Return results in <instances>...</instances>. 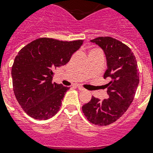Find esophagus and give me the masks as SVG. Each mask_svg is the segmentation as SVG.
Returning a JSON list of instances; mask_svg holds the SVG:
<instances>
[{
	"mask_svg": "<svg viewBox=\"0 0 153 153\" xmlns=\"http://www.w3.org/2000/svg\"><path fill=\"white\" fill-rule=\"evenodd\" d=\"M77 88H79V90H81V91L85 90V88H82V86H79V85H78V86H77Z\"/></svg>",
	"mask_w": 153,
	"mask_h": 153,
	"instance_id": "34e87169",
	"label": "esophagus"
}]
</instances>
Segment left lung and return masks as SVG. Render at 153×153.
Here are the masks:
<instances>
[{
  "instance_id": "obj_1",
  "label": "left lung",
  "mask_w": 153,
  "mask_h": 153,
  "mask_svg": "<svg viewBox=\"0 0 153 153\" xmlns=\"http://www.w3.org/2000/svg\"><path fill=\"white\" fill-rule=\"evenodd\" d=\"M91 42L106 55L107 69L103 78H110L105 85L109 98L100 100L92 96L82 106V111L92 124L106 126L118 120L131 104L139 83L138 65L131 50L117 39L101 36Z\"/></svg>"
}]
</instances>
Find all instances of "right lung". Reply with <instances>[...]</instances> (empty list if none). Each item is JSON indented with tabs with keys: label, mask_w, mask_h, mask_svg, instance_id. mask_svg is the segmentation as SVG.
I'll return each mask as SVG.
<instances>
[{
	"label": "right lung",
	"mask_w": 153,
	"mask_h": 153,
	"mask_svg": "<svg viewBox=\"0 0 153 153\" xmlns=\"http://www.w3.org/2000/svg\"><path fill=\"white\" fill-rule=\"evenodd\" d=\"M83 40L39 38L20 50L11 68L13 90L23 110L36 120L57 114L69 87L53 83L55 68L66 65Z\"/></svg>",
	"instance_id": "obj_1"
}]
</instances>
